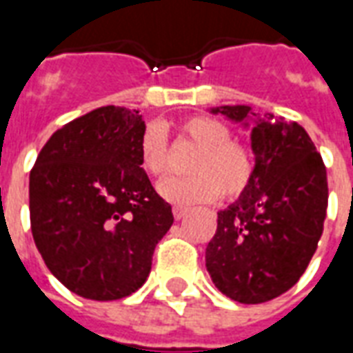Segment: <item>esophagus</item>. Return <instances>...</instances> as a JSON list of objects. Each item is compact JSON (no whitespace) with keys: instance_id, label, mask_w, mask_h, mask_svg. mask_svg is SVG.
Returning <instances> with one entry per match:
<instances>
[{"instance_id":"1","label":"esophagus","mask_w":353,"mask_h":353,"mask_svg":"<svg viewBox=\"0 0 353 353\" xmlns=\"http://www.w3.org/2000/svg\"><path fill=\"white\" fill-rule=\"evenodd\" d=\"M172 212H174V217H176L177 221H179V219H183L185 214H187L189 210H187L185 206H174V210H172Z\"/></svg>"}]
</instances>
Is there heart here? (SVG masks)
<instances>
[{
	"instance_id": "b5f03b06",
	"label": "heart",
	"mask_w": 353,
	"mask_h": 353,
	"mask_svg": "<svg viewBox=\"0 0 353 353\" xmlns=\"http://www.w3.org/2000/svg\"><path fill=\"white\" fill-rule=\"evenodd\" d=\"M185 138L199 147L189 170L192 176L168 177L159 194L172 204L191 206L223 196L236 199L250 187L255 172L252 151L230 139V128L217 119L194 115L179 124ZM139 162L149 176L161 177L168 170V141L159 124H149L139 139Z\"/></svg>"
}]
</instances>
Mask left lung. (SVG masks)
I'll list each match as a JSON object with an SVG mask.
<instances>
[{"mask_svg":"<svg viewBox=\"0 0 353 353\" xmlns=\"http://www.w3.org/2000/svg\"><path fill=\"white\" fill-rule=\"evenodd\" d=\"M248 128L255 172L234 204L217 214L206 248L215 288L232 301L259 304L295 285L316 253L327 212V172L301 124L250 105L212 108Z\"/></svg>","mask_w":353,"mask_h":353,"instance_id":"left-lung-1","label":"left lung"}]
</instances>
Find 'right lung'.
<instances>
[{
    "label": "right lung",
    "instance_id": "obj_1",
    "mask_svg": "<svg viewBox=\"0 0 353 353\" xmlns=\"http://www.w3.org/2000/svg\"><path fill=\"white\" fill-rule=\"evenodd\" d=\"M145 123L105 105L64 124L30 172V223L45 265L90 301L132 295L174 223L139 162Z\"/></svg>",
    "mask_w": 353,
    "mask_h": 353
}]
</instances>
